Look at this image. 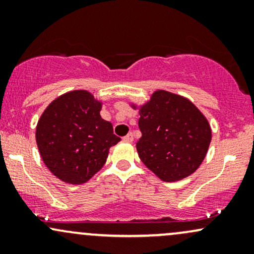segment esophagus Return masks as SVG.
<instances>
[{
	"mask_svg": "<svg viewBox=\"0 0 254 254\" xmlns=\"http://www.w3.org/2000/svg\"><path fill=\"white\" fill-rule=\"evenodd\" d=\"M123 141L124 142H129V143H131V142H132L133 141V136H132V133H127V136H124L123 137Z\"/></svg>",
	"mask_w": 254,
	"mask_h": 254,
	"instance_id": "obj_1",
	"label": "esophagus"
}]
</instances>
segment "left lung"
Segmentation results:
<instances>
[{"label": "left lung", "instance_id": "left-lung-1", "mask_svg": "<svg viewBox=\"0 0 254 254\" xmlns=\"http://www.w3.org/2000/svg\"><path fill=\"white\" fill-rule=\"evenodd\" d=\"M139 116L138 156L160 179L178 182L199 167L210 144L211 129L190 100L156 90Z\"/></svg>", "mask_w": 254, "mask_h": 254}]
</instances>
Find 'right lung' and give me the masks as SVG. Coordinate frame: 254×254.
<instances>
[{"instance_id":"right-lung-1","label":"right lung","mask_w":254,"mask_h":254,"mask_svg":"<svg viewBox=\"0 0 254 254\" xmlns=\"http://www.w3.org/2000/svg\"><path fill=\"white\" fill-rule=\"evenodd\" d=\"M101 104L87 90H72L46 107L36 139L44 164L58 179L83 184L106 162L109 149L121 138L100 117Z\"/></svg>"}]
</instances>
